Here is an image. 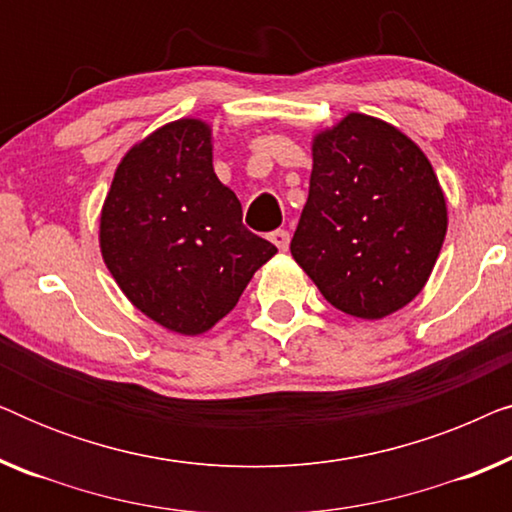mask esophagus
<instances>
[{"label": "esophagus", "mask_w": 512, "mask_h": 512, "mask_svg": "<svg viewBox=\"0 0 512 512\" xmlns=\"http://www.w3.org/2000/svg\"><path fill=\"white\" fill-rule=\"evenodd\" d=\"M270 242L275 244L279 251H286L289 249V233H286V230H275V233H270Z\"/></svg>", "instance_id": "1"}]
</instances>
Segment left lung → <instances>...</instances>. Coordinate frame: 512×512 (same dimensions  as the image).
<instances>
[{
	"mask_svg": "<svg viewBox=\"0 0 512 512\" xmlns=\"http://www.w3.org/2000/svg\"><path fill=\"white\" fill-rule=\"evenodd\" d=\"M445 233V193L408 135L356 111L314 135L291 256L333 307L368 321L398 312L429 282Z\"/></svg>",
	"mask_w": 512,
	"mask_h": 512,
	"instance_id": "1",
	"label": "left lung"
}]
</instances>
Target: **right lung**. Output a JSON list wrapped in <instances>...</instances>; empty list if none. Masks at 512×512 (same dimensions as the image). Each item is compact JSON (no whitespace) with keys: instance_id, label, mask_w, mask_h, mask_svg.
I'll return each mask as SVG.
<instances>
[{"instance_id":"obj_1","label":"right lung","mask_w":512,"mask_h":512,"mask_svg":"<svg viewBox=\"0 0 512 512\" xmlns=\"http://www.w3.org/2000/svg\"><path fill=\"white\" fill-rule=\"evenodd\" d=\"M212 125L179 118L125 153L100 214V251L125 298L167 331L202 335L233 310L275 244L242 226L212 165Z\"/></svg>"}]
</instances>
